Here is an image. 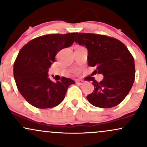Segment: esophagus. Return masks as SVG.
<instances>
[{
	"label": "esophagus",
	"mask_w": 147,
	"mask_h": 147,
	"mask_svg": "<svg viewBox=\"0 0 147 147\" xmlns=\"http://www.w3.org/2000/svg\"><path fill=\"white\" fill-rule=\"evenodd\" d=\"M76 83H77V84H79V85H83V84L86 83V82L84 80H77Z\"/></svg>",
	"instance_id": "34e87169"
}]
</instances>
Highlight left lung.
<instances>
[{
	"label": "left lung",
	"mask_w": 147,
	"mask_h": 147,
	"mask_svg": "<svg viewBox=\"0 0 147 147\" xmlns=\"http://www.w3.org/2000/svg\"><path fill=\"white\" fill-rule=\"evenodd\" d=\"M75 41L88 50V65L102 74L101 82L93 81V92L87 99L96 107L109 109L118 105L129 94L135 80L134 59L124 43L105 35L77 34Z\"/></svg>",
	"instance_id": "1"
}]
</instances>
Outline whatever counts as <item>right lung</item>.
<instances>
[{"label":"right lung","mask_w":147,"mask_h":147,"mask_svg":"<svg viewBox=\"0 0 147 147\" xmlns=\"http://www.w3.org/2000/svg\"><path fill=\"white\" fill-rule=\"evenodd\" d=\"M77 33L48 34L25 44L14 64V77L21 95L38 109H50L63 100L68 87L75 84L62 77L54 82L48 74L55 57L62 49L71 46ZM53 77V75H52Z\"/></svg>","instance_id":"right-lung-1"}]
</instances>
